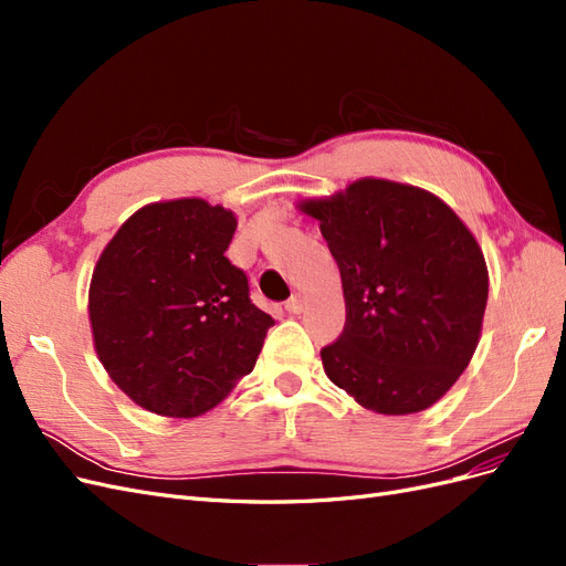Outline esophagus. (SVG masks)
<instances>
[{
  "label": "esophagus",
  "mask_w": 566,
  "mask_h": 566,
  "mask_svg": "<svg viewBox=\"0 0 566 566\" xmlns=\"http://www.w3.org/2000/svg\"><path fill=\"white\" fill-rule=\"evenodd\" d=\"M287 314H302L304 312V297L302 295H293L285 302Z\"/></svg>",
  "instance_id": "obj_1"
}]
</instances>
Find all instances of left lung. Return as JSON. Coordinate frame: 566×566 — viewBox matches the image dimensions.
Masks as SVG:
<instances>
[{
	"label": "left lung",
	"mask_w": 566,
	"mask_h": 566,
	"mask_svg": "<svg viewBox=\"0 0 566 566\" xmlns=\"http://www.w3.org/2000/svg\"><path fill=\"white\" fill-rule=\"evenodd\" d=\"M297 208L318 219L347 306L325 375L373 413L437 403L482 337L489 271L472 231L424 188L373 177Z\"/></svg>",
	"instance_id": "obj_1"
}]
</instances>
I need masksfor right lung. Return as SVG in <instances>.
Returning <instances> with one entry per match:
<instances>
[{
    "label": "right lung",
    "mask_w": 566,
    "mask_h": 566,
    "mask_svg": "<svg viewBox=\"0 0 566 566\" xmlns=\"http://www.w3.org/2000/svg\"><path fill=\"white\" fill-rule=\"evenodd\" d=\"M238 219L179 198L144 205L101 252L90 283L98 361L127 397L165 418L208 413L252 373L273 318L227 260Z\"/></svg>",
    "instance_id": "obj_1"
}]
</instances>
